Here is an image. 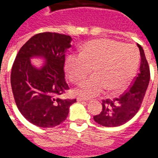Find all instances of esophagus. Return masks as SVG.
<instances>
[{
  "mask_svg": "<svg viewBox=\"0 0 158 158\" xmlns=\"http://www.w3.org/2000/svg\"><path fill=\"white\" fill-rule=\"evenodd\" d=\"M77 101H78V102H88L89 99H85V98L81 97V96H78V97H77Z\"/></svg>",
  "mask_w": 158,
  "mask_h": 158,
  "instance_id": "obj_1",
  "label": "esophagus"
}]
</instances>
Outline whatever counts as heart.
<instances>
[{"label": "heart", "mask_w": 158, "mask_h": 158, "mask_svg": "<svg viewBox=\"0 0 158 158\" xmlns=\"http://www.w3.org/2000/svg\"><path fill=\"white\" fill-rule=\"evenodd\" d=\"M139 62V51L135 45L98 39L87 42L80 54L68 56L65 70L72 82L79 83L93 68L95 75L75 89L79 95L89 98L98 96L106 89L114 94L125 89L135 75Z\"/></svg>", "instance_id": "b5f03b06"}]
</instances>
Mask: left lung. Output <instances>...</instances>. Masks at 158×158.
<instances>
[{"label": "left lung", "instance_id": "8db88e82", "mask_svg": "<svg viewBox=\"0 0 158 158\" xmlns=\"http://www.w3.org/2000/svg\"><path fill=\"white\" fill-rule=\"evenodd\" d=\"M140 53V67L138 76L129 89L113 100H102V111L94 116L100 125L117 127L124 124L138 113L150 81V69L141 45H137Z\"/></svg>", "mask_w": 158, "mask_h": 158}]
</instances>
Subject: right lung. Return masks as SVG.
Returning a JSON list of instances; mask_svg holds the SVG:
<instances>
[{"instance_id": "1", "label": "right lung", "mask_w": 158, "mask_h": 158, "mask_svg": "<svg viewBox=\"0 0 158 158\" xmlns=\"http://www.w3.org/2000/svg\"><path fill=\"white\" fill-rule=\"evenodd\" d=\"M72 38L57 33L37 34L23 45L13 62L11 85L16 105L29 122L52 128L68 117L76 99H62L69 89L65 80V54ZM39 57L45 63L36 68L30 59Z\"/></svg>"}]
</instances>
